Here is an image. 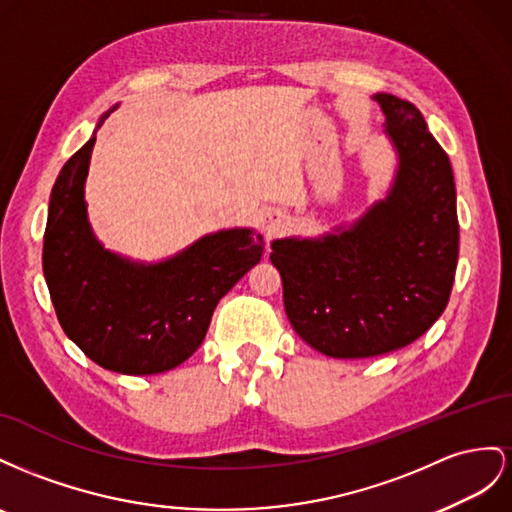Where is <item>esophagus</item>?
Listing matches in <instances>:
<instances>
[{
    "instance_id": "obj_1",
    "label": "esophagus",
    "mask_w": 512,
    "mask_h": 512,
    "mask_svg": "<svg viewBox=\"0 0 512 512\" xmlns=\"http://www.w3.org/2000/svg\"><path fill=\"white\" fill-rule=\"evenodd\" d=\"M285 223H287V216H285V212H281V210H270V212L264 216V229H266L268 233L281 231V229L285 227Z\"/></svg>"
}]
</instances>
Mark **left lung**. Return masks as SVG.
I'll return each instance as SVG.
<instances>
[{
  "instance_id": "8db88e82",
  "label": "left lung",
  "mask_w": 512,
  "mask_h": 512,
  "mask_svg": "<svg viewBox=\"0 0 512 512\" xmlns=\"http://www.w3.org/2000/svg\"><path fill=\"white\" fill-rule=\"evenodd\" d=\"M399 152L397 180L339 236L276 240L291 326L332 358H371L414 343L446 309L459 257L452 167L410 100L377 94Z\"/></svg>"
}]
</instances>
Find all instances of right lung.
Listing matches in <instances>:
<instances>
[{"label": "right lung", "instance_id": "right-lung-1", "mask_svg": "<svg viewBox=\"0 0 512 512\" xmlns=\"http://www.w3.org/2000/svg\"><path fill=\"white\" fill-rule=\"evenodd\" d=\"M94 141L68 158L53 184L42 246L49 294L64 332L102 369L163 373L203 343L218 300L266 244L251 229H229L156 266L111 255L94 240L83 199Z\"/></svg>", "mask_w": 512, "mask_h": 512}]
</instances>
